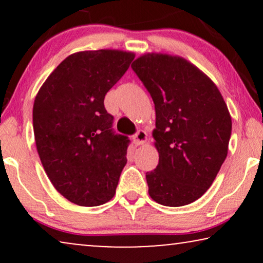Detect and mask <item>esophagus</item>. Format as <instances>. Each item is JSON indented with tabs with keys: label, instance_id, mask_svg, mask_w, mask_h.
<instances>
[{
	"label": "esophagus",
	"instance_id": "34e87169",
	"mask_svg": "<svg viewBox=\"0 0 263 263\" xmlns=\"http://www.w3.org/2000/svg\"><path fill=\"white\" fill-rule=\"evenodd\" d=\"M133 141H134L135 145H143L147 141V133L145 130H139L136 134L133 136Z\"/></svg>",
	"mask_w": 263,
	"mask_h": 263
}]
</instances>
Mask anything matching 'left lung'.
I'll use <instances>...</instances> for the list:
<instances>
[{"mask_svg":"<svg viewBox=\"0 0 263 263\" xmlns=\"http://www.w3.org/2000/svg\"><path fill=\"white\" fill-rule=\"evenodd\" d=\"M132 68L156 107L152 135L159 163L146 174L149 196L168 207L192 203L207 192L228 156V105L214 82L183 57L148 52Z\"/></svg>","mask_w":263,"mask_h":263,"instance_id":"8db88e82","label":"left lung"}]
</instances>
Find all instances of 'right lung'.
I'll return each mask as SVG.
<instances>
[{
  "instance_id": "right-lung-1",
  "label": "right lung",
  "mask_w": 263,
  "mask_h": 263,
  "mask_svg": "<svg viewBox=\"0 0 263 263\" xmlns=\"http://www.w3.org/2000/svg\"><path fill=\"white\" fill-rule=\"evenodd\" d=\"M134 57L112 49L71 53L35 96L33 130L42 165L57 192L79 206L112 199L127 164L129 140L112 132L104 98Z\"/></svg>"
}]
</instances>
